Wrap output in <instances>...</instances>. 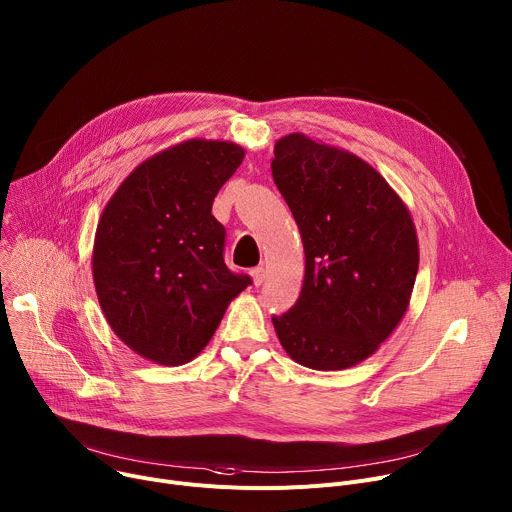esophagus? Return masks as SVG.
I'll return each instance as SVG.
<instances>
[{"instance_id": "esophagus-1", "label": "esophagus", "mask_w": 512, "mask_h": 512, "mask_svg": "<svg viewBox=\"0 0 512 512\" xmlns=\"http://www.w3.org/2000/svg\"><path fill=\"white\" fill-rule=\"evenodd\" d=\"M252 280H254V285L256 287H260L262 285V282H264V278H266V270L262 268V266H256V268H252Z\"/></svg>"}]
</instances>
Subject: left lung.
I'll use <instances>...</instances> for the list:
<instances>
[{
    "mask_svg": "<svg viewBox=\"0 0 512 512\" xmlns=\"http://www.w3.org/2000/svg\"><path fill=\"white\" fill-rule=\"evenodd\" d=\"M272 179L299 225L305 280L272 325L301 366L370 358L409 309L419 240L405 201L360 156L295 132L276 140Z\"/></svg>",
    "mask_w": 512,
    "mask_h": 512,
    "instance_id": "left-lung-1",
    "label": "left lung"
}]
</instances>
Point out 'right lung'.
I'll return each mask as SVG.
<instances>
[{
    "label": "right lung",
    "mask_w": 512,
    "mask_h": 512,
    "mask_svg": "<svg viewBox=\"0 0 512 512\" xmlns=\"http://www.w3.org/2000/svg\"><path fill=\"white\" fill-rule=\"evenodd\" d=\"M244 156L225 140L170 146L138 164L99 217L91 264L101 311L154 364L197 358L227 305L252 285L225 266V230L211 213Z\"/></svg>",
    "instance_id": "obj_1"
}]
</instances>
